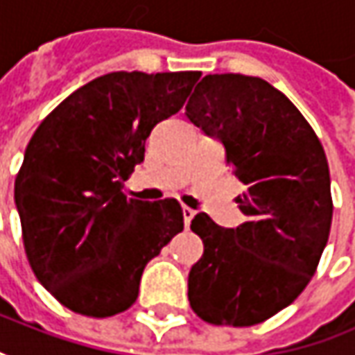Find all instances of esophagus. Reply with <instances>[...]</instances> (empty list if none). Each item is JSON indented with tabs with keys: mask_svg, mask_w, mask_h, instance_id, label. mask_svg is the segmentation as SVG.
<instances>
[{
	"mask_svg": "<svg viewBox=\"0 0 355 355\" xmlns=\"http://www.w3.org/2000/svg\"><path fill=\"white\" fill-rule=\"evenodd\" d=\"M193 216H196V211H193L191 207H184V222H186V225H189V223H191Z\"/></svg>",
	"mask_w": 355,
	"mask_h": 355,
	"instance_id": "obj_1",
	"label": "esophagus"
}]
</instances>
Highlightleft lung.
Here are the masks:
<instances>
[{
	"instance_id": "1",
	"label": "left lung",
	"mask_w": 355,
	"mask_h": 355,
	"mask_svg": "<svg viewBox=\"0 0 355 355\" xmlns=\"http://www.w3.org/2000/svg\"><path fill=\"white\" fill-rule=\"evenodd\" d=\"M187 119L225 148L245 186L248 218L225 230L207 214L191 220L204 256L187 279L189 306L214 326L266 322L304 292L331 225L326 151L306 117L261 78L205 76L186 105Z\"/></svg>"
}]
</instances>
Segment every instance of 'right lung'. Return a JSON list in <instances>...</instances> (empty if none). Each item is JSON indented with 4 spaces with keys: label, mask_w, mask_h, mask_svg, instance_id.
Listing matches in <instances>:
<instances>
[{
    "label": "right lung",
    "mask_w": 355,
    "mask_h": 355,
    "mask_svg": "<svg viewBox=\"0 0 355 355\" xmlns=\"http://www.w3.org/2000/svg\"><path fill=\"white\" fill-rule=\"evenodd\" d=\"M200 71H114L40 123L15 178V207L35 277L62 306L110 318L137 300L144 268L184 230L175 200L139 202L123 182L146 139L186 103Z\"/></svg>",
    "instance_id": "1"
}]
</instances>
